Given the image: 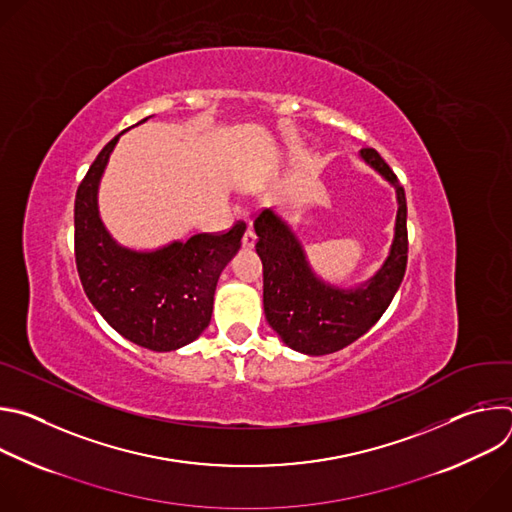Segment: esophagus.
<instances>
[{"label":"esophagus","mask_w":512,"mask_h":512,"mask_svg":"<svg viewBox=\"0 0 512 512\" xmlns=\"http://www.w3.org/2000/svg\"><path fill=\"white\" fill-rule=\"evenodd\" d=\"M255 231L249 227L247 231H245V235H243V247H247V249H251L253 245H255Z\"/></svg>","instance_id":"34e87169"}]
</instances>
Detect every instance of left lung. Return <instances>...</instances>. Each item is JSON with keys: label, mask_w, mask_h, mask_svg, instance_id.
Returning <instances> with one entry per match:
<instances>
[{"label": "left lung", "mask_w": 512, "mask_h": 512, "mask_svg": "<svg viewBox=\"0 0 512 512\" xmlns=\"http://www.w3.org/2000/svg\"><path fill=\"white\" fill-rule=\"evenodd\" d=\"M360 156L397 190L395 239L383 269L358 289H338L310 269L300 241L271 210L255 216V249L263 263V308L269 326L298 352L320 356L336 352L369 332L389 308L407 267V202L395 172L373 148Z\"/></svg>", "instance_id": "left-lung-1"}]
</instances>
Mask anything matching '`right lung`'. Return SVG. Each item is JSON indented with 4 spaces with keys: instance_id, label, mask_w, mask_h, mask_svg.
Instances as JSON below:
<instances>
[{
    "instance_id": "add662e5",
    "label": "right lung",
    "mask_w": 512,
    "mask_h": 512,
    "mask_svg": "<svg viewBox=\"0 0 512 512\" xmlns=\"http://www.w3.org/2000/svg\"><path fill=\"white\" fill-rule=\"evenodd\" d=\"M119 135L99 152L77 190V269L87 298L113 330L137 346L170 352L208 326L216 281L239 251L247 225L239 221L229 231L200 233L154 253L119 247L97 210L99 180Z\"/></svg>"
}]
</instances>
